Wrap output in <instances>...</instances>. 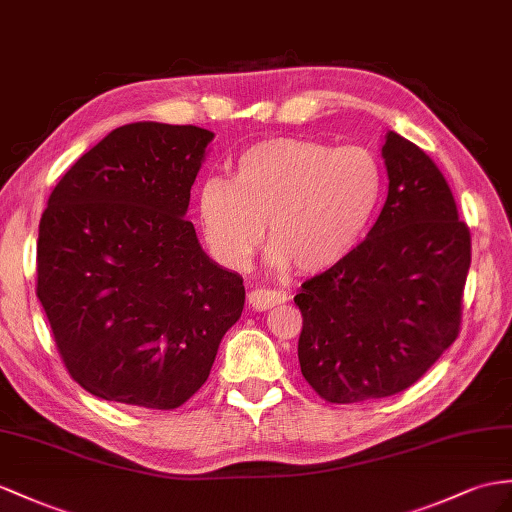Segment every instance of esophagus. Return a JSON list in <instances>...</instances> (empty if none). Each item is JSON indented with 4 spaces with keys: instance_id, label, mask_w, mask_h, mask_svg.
Instances as JSON below:
<instances>
[{
    "instance_id": "esophagus-1",
    "label": "esophagus",
    "mask_w": 512,
    "mask_h": 512,
    "mask_svg": "<svg viewBox=\"0 0 512 512\" xmlns=\"http://www.w3.org/2000/svg\"><path fill=\"white\" fill-rule=\"evenodd\" d=\"M286 302V293L276 289H254L247 295V304L254 310H267Z\"/></svg>"
}]
</instances>
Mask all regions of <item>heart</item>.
I'll use <instances>...</instances> for the list:
<instances>
[{"label":"heart","instance_id":"1","mask_svg":"<svg viewBox=\"0 0 512 512\" xmlns=\"http://www.w3.org/2000/svg\"><path fill=\"white\" fill-rule=\"evenodd\" d=\"M382 193L384 169L371 149L282 136L243 149L234 182L204 180L197 221L221 265L245 267L267 226L273 263L317 276L356 252Z\"/></svg>","mask_w":512,"mask_h":512}]
</instances>
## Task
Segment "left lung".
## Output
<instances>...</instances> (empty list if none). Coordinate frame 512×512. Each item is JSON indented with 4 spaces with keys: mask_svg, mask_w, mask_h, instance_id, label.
<instances>
[{
    "mask_svg": "<svg viewBox=\"0 0 512 512\" xmlns=\"http://www.w3.org/2000/svg\"><path fill=\"white\" fill-rule=\"evenodd\" d=\"M389 195L356 252L302 284L297 356L306 382L332 404L408 389L460 330L471 236L430 156L384 134Z\"/></svg>",
    "mask_w": 512,
    "mask_h": 512,
    "instance_id": "1",
    "label": "left lung"
}]
</instances>
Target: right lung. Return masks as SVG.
I'll list each match as a JSON object with an SVG mask.
<instances>
[{"mask_svg": "<svg viewBox=\"0 0 512 512\" xmlns=\"http://www.w3.org/2000/svg\"><path fill=\"white\" fill-rule=\"evenodd\" d=\"M215 134L139 121L80 156L49 195L36 295L71 378L108 402L171 410L208 380L245 304L184 215Z\"/></svg>", "mask_w": 512, "mask_h": 512, "instance_id": "obj_1", "label": "right lung"}]
</instances>
